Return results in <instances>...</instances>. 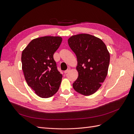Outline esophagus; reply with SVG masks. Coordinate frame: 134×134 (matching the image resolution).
Returning <instances> with one entry per match:
<instances>
[{"mask_svg":"<svg viewBox=\"0 0 134 134\" xmlns=\"http://www.w3.org/2000/svg\"><path fill=\"white\" fill-rule=\"evenodd\" d=\"M70 68H68V69H67V70H66L65 71H64V73H67V72H69L70 71Z\"/></svg>","mask_w":134,"mask_h":134,"instance_id":"1","label":"esophagus"}]
</instances>
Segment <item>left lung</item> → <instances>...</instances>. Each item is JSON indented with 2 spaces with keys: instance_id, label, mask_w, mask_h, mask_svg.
<instances>
[{
  "instance_id": "8db88e82",
  "label": "left lung",
  "mask_w": 134,
  "mask_h": 134,
  "mask_svg": "<svg viewBox=\"0 0 134 134\" xmlns=\"http://www.w3.org/2000/svg\"><path fill=\"white\" fill-rule=\"evenodd\" d=\"M68 44L78 61V77L72 84L74 90L84 96L94 93L107 75L110 55L100 38L89 34L72 36Z\"/></svg>"
}]
</instances>
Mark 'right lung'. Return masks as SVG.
<instances>
[{
	"label": "right lung",
	"instance_id": "obj_1",
	"mask_svg": "<svg viewBox=\"0 0 134 134\" xmlns=\"http://www.w3.org/2000/svg\"><path fill=\"white\" fill-rule=\"evenodd\" d=\"M62 38L44 36L32 40L22 51V70L28 86L41 98L58 92L63 75L58 71L53 55Z\"/></svg>",
	"mask_w": 134,
	"mask_h": 134
}]
</instances>
